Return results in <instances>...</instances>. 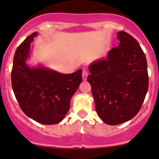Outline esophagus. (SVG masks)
<instances>
[{"label":"esophagus","instance_id":"obj_1","mask_svg":"<svg viewBox=\"0 0 159 159\" xmlns=\"http://www.w3.org/2000/svg\"><path fill=\"white\" fill-rule=\"evenodd\" d=\"M88 75H89V71L87 70L84 69L82 72V79L83 81H86L88 78Z\"/></svg>","mask_w":159,"mask_h":159}]
</instances>
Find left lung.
Segmentation results:
<instances>
[{
	"instance_id": "obj_1",
	"label": "left lung",
	"mask_w": 159,
	"mask_h": 159,
	"mask_svg": "<svg viewBox=\"0 0 159 159\" xmlns=\"http://www.w3.org/2000/svg\"><path fill=\"white\" fill-rule=\"evenodd\" d=\"M117 37L118 46L108 51L106 58L89 65L87 78L96 111L110 125L134 118L148 89L146 57L139 42L125 31L118 32Z\"/></svg>"
}]
</instances>
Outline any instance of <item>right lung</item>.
Returning a JSON list of instances; mask_svg holds the SVG:
<instances>
[{"instance_id":"1","label":"right lung","mask_w":159,"mask_h":159,"mask_svg":"<svg viewBox=\"0 0 159 159\" xmlns=\"http://www.w3.org/2000/svg\"><path fill=\"white\" fill-rule=\"evenodd\" d=\"M38 35L34 32L15 51L11 70V84L24 113L43 125L61 122L70 108V98L82 81V70L62 74L38 65L30 67V44Z\"/></svg>"}]
</instances>
